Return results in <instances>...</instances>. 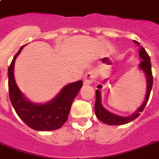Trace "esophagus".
Here are the masks:
<instances>
[{
    "mask_svg": "<svg viewBox=\"0 0 159 159\" xmlns=\"http://www.w3.org/2000/svg\"><path fill=\"white\" fill-rule=\"evenodd\" d=\"M95 77L93 73L92 72H87L84 76V79H83V83L84 85H90L92 84L93 80H94Z\"/></svg>",
    "mask_w": 159,
    "mask_h": 159,
    "instance_id": "1",
    "label": "esophagus"
}]
</instances>
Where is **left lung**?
<instances>
[{
  "instance_id": "left-lung-1",
  "label": "left lung",
  "mask_w": 159,
  "mask_h": 159,
  "mask_svg": "<svg viewBox=\"0 0 159 159\" xmlns=\"http://www.w3.org/2000/svg\"><path fill=\"white\" fill-rule=\"evenodd\" d=\"M134 43L137 44L139 47V56L140 57L141 61L139 64L138 65L139 69L141 70L145 76L146 79V95L144 97V101L142 103L139 107L136 110L134 113H132L130 116H121L116 114H114L108 110H106L102 105V92L101 90L102 89V86L106 84V82L109 81V79H106L103 81L102 84H99L97 86V90L96 91V103H95V113L96 116L100 120L104 122L105 124L110 125H125L128 124L134 120H135L138 117L140 113L143 111V110L145 107L146 104L149 98L150 92L153 87V76H152V70H151V62L150 57L148 55L145 49L143 48V46L139 45V43L138 41L134 40Z\"/></svg>"
}]
</instances>
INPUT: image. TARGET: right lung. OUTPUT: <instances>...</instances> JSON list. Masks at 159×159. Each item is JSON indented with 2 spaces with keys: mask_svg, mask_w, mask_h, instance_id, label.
Returning <instances> with one entry per match:
<instances>
[{
  "mask_svg": "<svg viewBox=\"0 0 159 159\" xmlns=\"http://www.w3.org/2000/svg\"><path fill=\"white\" fill-rule=\"evenodd\" d=\"M25 44L21 46L14 57L8 69V86L10 100L16 114L25 123L39 131L55 130L67 121L72 102L78 94L82 82H71L65 85L53 99L44 103L32 102L25 97L15 80V62Z\"/></svg>",
  "mask_w": 159,
  "mask_h": 159,
  "instance_id": "right-lung-1",
  "label": "right lung"
}]
</instances>
